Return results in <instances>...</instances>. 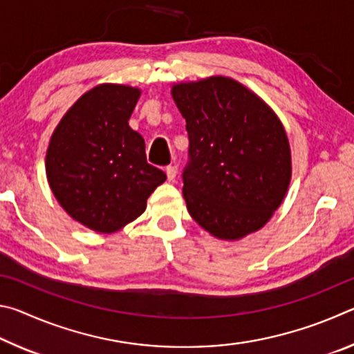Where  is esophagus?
<instances>
[{
	"label": "esophagus",
	"instance_id": "1",
	"mask_svg": "<svg viewBox=\"0 0 354 354\" xmlns=\"http://www.w3.org/2000/svg\"><path fill=\"white\" fill-rule=\"evenodd\" d=\"M165 173H167V179H169V181H175V178H176V173H178V170H176V167L175 165H169L165 169Z\"/></svg>",
	"mask_w": 354,
	"mask_h": 354
}]
</instances>
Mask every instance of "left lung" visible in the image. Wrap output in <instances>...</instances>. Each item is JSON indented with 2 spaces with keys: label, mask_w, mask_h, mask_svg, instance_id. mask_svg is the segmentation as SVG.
Returning a JSON list of instances; mask_svg holds the SVG:
<instances>
[{
  "label": "left lung",
  "mask_w": 354,
  "mask_h": 354,
  "mask_svg": "<svg viewBox=\"0 0 354 354\" xmlns=\"http://www.w3.org/2000/svg\"><path fill=\"white\" fill-rule=\"evenodd\" d=\"M171 95L189 136L183 195L192 218L226 241L257 231L290 183L283 124L259 97L231 77L178 84Z\"/></svg>",
  "instance_id": "left-lung-1"
}]
</instances>
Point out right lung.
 <instances>
[{"label":"right lung","instance_id":"1","mask_svg":"<svg viewBox=\"0 0 354 354\" xmlns=\"http://www.w3.org/2000/svg\"><path fill=\"white\" fill-rule=\"evenodd\" d=\"M139 88L93 87L65 113L46 153L53 194L70 217L113 232L145 211L167 176L147 162L145 140L129 128Z\"/></svg>","mask_w":354,"mask_h":354}]
</instances>
